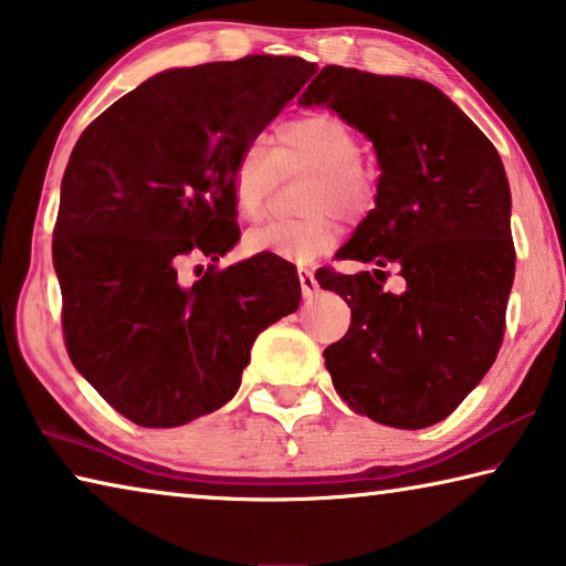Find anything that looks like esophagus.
<instances>
[{
    "instance_id": "34e87169",
    "label": "esophagus",
    "mask_w": 566,
    "mask_h": 566,
    "mask_svg": "<svg viewBox=\"0 0 566 566\" xmlns=\"http://www.w3.org/2000/svg\"><path fill=\"white\" fill-rule=\"evenodd\" d=\"M298 277H301V291H303V298H313L318 291V281L316 275H313V271H308V268H301L298 271Z\"/></svg>"
}]
</instances>
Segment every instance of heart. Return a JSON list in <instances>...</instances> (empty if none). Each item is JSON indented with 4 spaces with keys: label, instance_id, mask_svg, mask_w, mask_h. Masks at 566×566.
<instances>
[{
    "label": "heart",
    "instance_id": "obj_1",
    "mask_svg": "<svg viewBox=\"0 0 566 566\" xmlns=\"http://www.w3.org/2000/svg\"><path fill=\"white\" fill-rule=\"evenodd\" d=\"M364 145L346 119L311 113L275 129V153L261 143L243 147L233 165V200L248 220L263 218L283 175L313 172L305 185L301 218L273 220L245 235L248 253L311 263L338 243L340 220L360 216L374 202V182L360 168Z\"/></svg>",
    "mask_w": 566,
    "mask_h": 566
}]
</instances>
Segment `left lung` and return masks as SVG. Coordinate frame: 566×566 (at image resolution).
Listing matches in <instances>:
<instances>
[{
	"label": "left lung",
	"instance_id": "obj_1",
	"mask_svg": "<svg viewBox=\"0 0 566 566\" xmlns=\"http://www.w3.org/2000/svg\"><path fill=\"white\" fill-rule=\"evenodd\" d=\"M298 102L360 129L381 168L376 208L338 250L376 271L316 273L350 308L348 333L323 350L333 386L360 416L426 429L474 391L502 348L516 265L502 157L423 80L328 64ZM391 264L407 281L401 294L382 291Z\"/></svg>",
	"mask_w": 566,
	"mask_h": 566
}]
</instances>
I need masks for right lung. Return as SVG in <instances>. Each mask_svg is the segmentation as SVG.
Instances as JSON below:
<instances>
[{
    "instance_id": "right-lung-1",
    "label": "right lung",
    "mask_w": 566,
    "mask_h": 566,
    "mask_svg": "<svg viewBox=\"0 0 566 566\" xmlns=\"http://www.w3.org/2000/svg\"><path fill=\"white\" fill-rule=\"evenodd\" d=\"M318 67L250 54L155 74L92 119L70 155L52 261L74 368L137 426L172 429L235 396L258 333L301 303L295 265L240 240L233 165Z\"/></svg>"
}]
</instances>
